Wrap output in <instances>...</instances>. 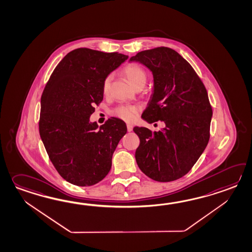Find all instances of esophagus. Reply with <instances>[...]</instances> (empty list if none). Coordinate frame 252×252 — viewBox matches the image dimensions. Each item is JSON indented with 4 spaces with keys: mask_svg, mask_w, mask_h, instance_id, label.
Masks as SVG:
<instances>
[{
    "mask_svg": "<svg viewBox=\"0 0 252 252\" xmlns=\"http://www.w3.org/2000/svg\"><path fill=\"white\" fill-rule=\"evenodd\" d=\"M126 128H127L128 132H131V131L133 130V126L130 125V124H127V125H126Z\"/></svg>",
    "mask_w": 252,
    "mask_h": 252,
    "instance_id": "1",
    "label": "esophagus"
}]
</instances>
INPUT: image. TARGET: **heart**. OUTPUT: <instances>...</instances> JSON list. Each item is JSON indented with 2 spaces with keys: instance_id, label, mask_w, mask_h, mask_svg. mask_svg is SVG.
Segmentation results:
<instances>
[{
  "instance_id": "b5f03b06",
  "label": "heart",
  "mask_w": 252,
  "mask_h": 252,
  "mask_svg": "<svg viewBox=\"0 0 252 252\" xmlns=\"http://www.w3.org/2000/svg\"><path fill=\"white\" fill-rule=\"evenodd\" d=\"M124 76L134 89L138 86H145L147 79L146 70L136 63H130L126 65L122 69ZM112 76L107 75L103 80L102 90L104 94H107L110 90ZM138 113V107L135 106H118L113 109L112 114L117 118L126 122H132Z\"/></svg>"
}]
</instances>
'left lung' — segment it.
I'll return each instance as SVG.
<instances>
[{
	"label": "left lung",
	"instance_id": "1",
	"mask_svg": "<svg viewBox=\"0 0 252 252\" xmlns=\"http://www.w3.org/2000/svg\"><path fill=\"white\" fill-rule=\"evenodd\" d=\"M130 62L144 64L154 76V93L142 118L165 124L154 133L134 127L140 139L138 167L157 182L179 179L195 164L210 139L213 108L207 90L190 63L173 49L140 51Z\"/></svg>",
	"mask_w": 252,
	"mask_h": 252
}]
</instances>
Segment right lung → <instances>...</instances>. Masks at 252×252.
<instances>
[{"mask_svg": "<svg viewBox=\"0 0 252 252\" xmlns=\"http://www.w3.org/2000/svg\"><path fill=\"white\" fill-rule=\"evenodd\" d=\"M128 56L79 48L68 52L45 86L40 99L39 130L48 156L63 179L91 186L104 179L114 151L126 134L119 118L98 127L90 123L94 106L103 100V80Z\"/></svg>", "mask_w": 252, "mask_h": 252, "instance_id": "obj_1", "label": "right lung"}]
</instances>
